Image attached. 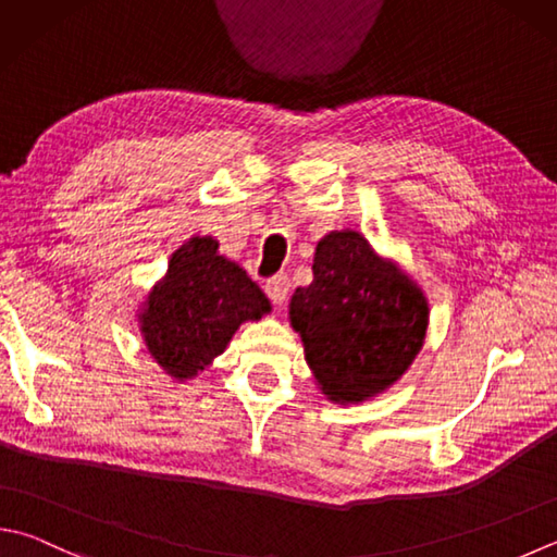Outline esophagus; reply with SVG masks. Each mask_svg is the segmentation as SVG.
<instances>
[{
  "label": "esophagus",
  "instance_id": "34e87169",
  "mask_svg": "<svg viewBox=\"0 0 557 557\" xmlns=\"http://www.w3.org/2000/svg\"><path fill=\"white\" fill-rule=\"evenodd\" d=\"M264 290H267V296L271 298V302H274L276 308H281L283 300H286V296H288V290H290V281H288V276H274V278L267 281Z\"/></svg>",
  "mask_w": 557,
  "mask_h": 557
}]
</instances>
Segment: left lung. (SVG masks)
Here are the masks:
<instances>
[{
  "mask_svg": "<svg viewBox=\"0 0 557 557\" xmlns=\"http://www.w3.org/2000/svg\"><path fill=\"white\" fill-rule=\"evenodd\" d=\"M312 283L288 302L314 385L334 405L383 395L414 363L429 327L419 283L359 230H332L314 247Z\"/></svg>",
  "mask_w": 557,
  "mask_h": 557,
  "instance_id": "1",
  "label": "left lung"
}]
</instances>
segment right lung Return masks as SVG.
<instances>
[{"label":"right lung","instance_id":"obj_1","mask_svg":"<svg viewBox=\"0 0 557 557\" xmlns=\"http://www.w3.org/2000/svg\"><path fill=\"white\" fill-rule=\"evenodd\" d=\"M271 302L218 239L194 235L170 257L166 274L138 306V330L154 363L176 383L213 366L239 324L257 322Z\"/></svg>","mask_w":557,"mask_h":557}]
</instances>
